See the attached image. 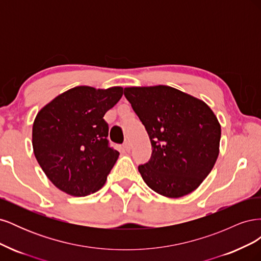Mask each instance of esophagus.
<instances>
[{"mask_svg":"<svg viewBox=\"0 0 261 261\" xmlns=\"http://www.w3.org/2000/svg\"><path fill=\"white\" fill-rule=\"evenodd\" d=\"M123 147H124V149L126 150V151H129V150H130V143H129V141L126 140L125 143L123 144Z\"/></svg>","mask_w":261,"mask_h":261,"instance_id":"obj_1","label":"esophagus"}]
</instances>
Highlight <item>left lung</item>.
Segmentation results:
<instances>
[{"label": "left lung", "instance_id": "left-lung-1", "mask_svg": "<svg viewBox=\"0 0 261 261\" xmlns=\"http://www.w3.org/2000/svg\"><path fill=\"white\" fill-rule=\"evenodd\" d=\"M124 96L152 147L138 171L155 193L169 198L191 194L215 165L221 126L207 103L170 86L127 87Z\"/></svg>", "mask_w": 261, "mask_h": 261}]
</instances>
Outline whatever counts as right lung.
Instances as JSON below:
<instances>
[{
	"label": "right lung",
	"instance_id": "right-lung-1",
	"mask_svg": "<svg viewBox=\"0 0 261 261\" xmlns=\"http://www.w3.org/2000/svg\"><path fill=\"white\" fill-rule=\"evenodd\" d=\"M123 96L122 87L78 86L54 98L38 112L33 148L54 186L70 196L98 192L120 152L109 146L105 114Z\"/></svg>",
	"mask_w": 261,
	"mask_h": 261
}]
</instances>
